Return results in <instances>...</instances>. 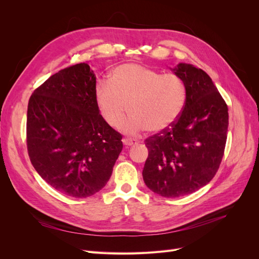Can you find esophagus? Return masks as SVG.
Returning a JSON list of instances; mask_svg holds the SVG:
<instances>
[{
	"mask_svg": "<svg viewBox=\"0 0 259 259\" xmlns=\"http://www.w3.org/2000/svg\"><path fill=\"white\" fill-rule=\"evenodd\" d=\"M122 142H123V144H124L125 146H126V147L134 146V145H136V144L138 143L136 139H132V138H123Z\"/></svg>",
	"mask_w": 259,
	"mask_h": 259,
	"instance_id": "1",
	"label": "esophagus"
}]
</instances>
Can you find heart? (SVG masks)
<instances>
[{
    "label": "heart",
    "mask_w": 259,
    "mask_h": 259,
    "mask_svg": "<svg viewBox=\"0 0 259 259\" xmlns=\"http://www.w3.org/2000/svg\"><path fill=\"white\" fill-rule=\"evenodd\" d=\"M94 94L100 115L114 128L124 121L128 104V134L167 130L184 111L188 95L182 77L134 62L115 67L109 81L98 80Z\"/></svg>",
    "instance_id": "b5f03b06"
}]
</instances>
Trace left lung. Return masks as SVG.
Masks as SVG:
<instances>
[{
	"label": "left lung",
	"mask_w": 259,
	"mask_h": 259,
	"mask_svg": "<svg viewBox=\"0 0 259 259\" xmlns=\"http://www.w3.org/2000/svg\"><path fill=\"white\" fill-rule=\"evenodd\" d=\"M187 86L178 120L145 140L146 186L164 198L190 194L207 185L219 168L228 132V107L202 69L179 64L173 69Z\"/></svg>",
	"instance_id": "obj_1"
}]
</instances>
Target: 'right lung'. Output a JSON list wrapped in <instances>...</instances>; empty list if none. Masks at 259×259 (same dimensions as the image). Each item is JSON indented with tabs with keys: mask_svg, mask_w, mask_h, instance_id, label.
I'll return each instance as SVG.
<instances>
[{
	"mask_svg": "<svg viewBox=\"0 0 259 259\" xmlns=\"http://www.w3.org/2000/svg\"><path fill=\"white\" fill-rule=\"evenodd\" d=\"M96 76L85 62L60 70L31 95L27 148L46 183L72 198L103 189L123 149L95 100Z\"/></svg>",
	"mask_w": 259,
	"mask_h": 259,
	"instance_id": "obj_1",
	"label": "right lung"
}]
</instances>
